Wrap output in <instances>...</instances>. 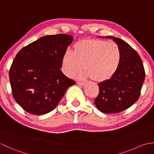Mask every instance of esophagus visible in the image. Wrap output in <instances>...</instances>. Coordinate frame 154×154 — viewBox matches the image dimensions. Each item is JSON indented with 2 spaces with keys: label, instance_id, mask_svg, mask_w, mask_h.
Returning a JSON list of instances; mask_svg holds the SVG:
<instances>
[{
  "label": "esophagus",
  "instance_id": "1",
  "mask_svg": "<svg viewBox=\"0 0 154 154\" xmlns=\"http://www.w3.org/2000/svg\"><path fill=\"white\" fill-rule=\"evenodd\" d=\"M77 83L78 85H81V86H83L85 85V82H83V81H77Z\"/></svg>",
  "mask_w": 154,
  "mask_h": 154
}]
</instances>
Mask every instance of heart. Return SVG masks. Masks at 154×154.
<instances>
[{
  "mask_svg": "<svg viewBox=\"0 0 154 154\" xmlns=\"http://www.w3.org/2000/svg\"><path fill=\"white\" fill-rule=\"evenodd\" d=\"M121 51L112 42L85 39L73 45V51H66L61 61L62 71L68 77L79 73L82 78H93L97 82L110 79L119 68Z\"/></svg>",
  "mask_w": 154,
  "mask_h": 154,
  "instance_id": "heart-1",
  "label": "heart"
}]
</instances>
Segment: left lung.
<instances>
[{
  "label": "left lung",
  "instance_id": "8db88e82",
  "mask_svg": "<svg viewBox=\"0 0 154 154\" xmlns=\"http://www.w3.org/2000/svg\"><path fill=\"white\" fill-rule=\"evenodd\" d=\"M112 38L121 51V61L110 79L99 83V93L94 99L97 109L104 113H119L128 109L140 97L145 79L141 57L135 50L120 38Z\"/></svg>",
  "mask_w": 154,
  "mask_h": 154
}]
</instances>
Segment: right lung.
<instances>
[{"label": "right lung", "instance_id": "obj_1", "mask_svg": "<svg viewBox=\"0 0 154 154\" xmlns=\"http://www.w3.org/2000/svg\"><path fill=\"white\" fill-rule=\"evenodd\" d=\"M73 37L55 34L39 38L20 50L10 68L14 100L26 112L42 115L53 110L75 81L60 70Z\"/></svg>", "mask_w": 154, "mask_h": 154}]
</instances>
